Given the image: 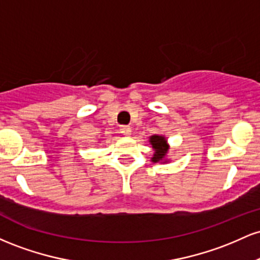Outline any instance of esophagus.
Masks as SVG:
<instances>
[{"mask_svg": "<svg viewBox=\"0 0 260 260\" xmlns=\"http://www.w3.org/2000/svg\"><path fill=\"white\" fill-rule=\"evenodd\" d=\"M120 132L123 134V136L129 137L131 134H132V128H131L129 126H121L120 127Z\"/></svg>", "mask_w": 260, "mask_h": 260, "instance_id": "34e87169", "label": "esophagus"}]
</instances>
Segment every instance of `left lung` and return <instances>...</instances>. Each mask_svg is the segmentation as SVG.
<instances>
[{
  "instance_id": "left-lung-1",
  "label": "left lung",
  "mask_w": 260,
  "mask_h": 260,
  "mask_svg": "<svg viewBox=\"0 0 260 260\" xmlns=\"http://www.w3.org/2000/svg\"><path fill=\"white\" fill-rule=\"evenodd\" d=\"M151 147L154 149V156L151 157V161L153 162H166V155H168L169 151V144L168 140L164 136H157V134H154V136L150 137L149 139Z\"/></svg>"
}]
</instances>
